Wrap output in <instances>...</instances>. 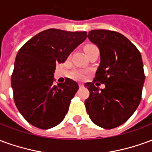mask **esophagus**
<instances>
[{"instance_id":"esophagus-1","label":"esophagus","mask_w":152,"mask_h":152,"mask_svg":"<svg viewBox=\"0 0 152 152\" xmlns=\"http://www.w3.org/2000/svg\"><path fill=\"white\" fill-rule=\"evenodd\" d=\"M79 86L80 88H82V87H84V85H83V84H79Z\"/></svg>"}]
</instances>
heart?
<instances>
[{
	"instance_id": "obj_1",
	"label": "heart",
	"mask_w": 152,
	"mask_h": 152,
	"mask_svg": "<svg viewBox=\"0 0 152 152\" xmlns=\"http://www.w3.org/2000/svg\"><path fill=\"white\" fill-rule=\"evenodd\" d=\"M95 45H93V44H88L85 46V51H87V50L93 49V48H95ZM86 72L82 71V70H74L72 72V76L73 78H75L76 80H83L86 77Z\"/></svg>"
}]
</instances>
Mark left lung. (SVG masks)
I'll return each mask as SVG.
<instances>
[{"label": "left lung", "mask_w": 152, "mask_h": 152, "mask_svg": "<svg viewBox=\"0 0 152 152\" xmlns=\"http://www.w3.org/2000/svg\"><path fill=\"white\" fill-rule=\"evenodd\" d=\"M88 37L100 50V64L93 82L85 84V102L91 121L107 129L120 126L136 111L145 80L140 52L128 38L109 30H92ZM105 88L96 87L97 82Z\"/></svg>", "instance_id": "1"}]
</instances>
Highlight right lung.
I'll return each instance as SVG.
<instances>
[{"mask_svg": "<svg viewBox=\"0 0 152 152\" xmlns=\"http://www.w3.org/2000/svg\"><path fill=\"white\" fill-rule=\"evenodd\" d=\"M86 34L50 28L36 35L18 50L11 76L14 100L22 115L35 127H54L68 112L79 86L69 78L53 85L54 70L86 40Z\"/></svg>", "mask_w": 152, "mask_h": 152, "instance_id": "add662e5", "label": "right lung"}]
</instances>
